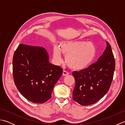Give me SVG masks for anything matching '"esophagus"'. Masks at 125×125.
Masks as SVG:
<instances>
[{
  "label": "esophagus",
  "instance_id": "esophagus-1",
  "mask_svg": "<svg viewBox=\"0 0 125 125\" xmlns=\"http://www.w3.org/2000/svg\"><path fill=\"white\" fill-rule=\"evenodd\" d=\"M69 73L68 72H67V71H65V70H63V76H67V75H69Z\"/></svg>",
  "mask_w": 125,
  "mask_h": 125
}]
</instances>
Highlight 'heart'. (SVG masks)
Returning <instances> with one entry per match:
<instances>
[{
    "mask_svg": "<svg viewBox=\"0 0 125 125\" xmlns=\"http://www.w3.org/2000/svg\"><path fill=\"white\" fill-rule=\"evenodd\" d=\"M61 53L65 55V62L73 70H82L91 64L97 54V48L92 42L71 40L62 42L60 48L53 49V57L57 62L62 61Z\"/></svg>",
    "mask_w": 125,
    "mask_h": 125,
    "instance_id": "b5f03b06",
    "label": "heart"
}]
</instances>
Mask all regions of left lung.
I'll return each instance as SVG.
<instances>
[{
	"mask_svg": "<svg viewBox=\"0 0 125 125\" xmlns=\"http://www.w3.org/2000/svg\"><path fill=\"white\" fill-rule=\"evenodd\" d=\"M97 61L88 68L72 73L75 79L73 99L82 106L92 105L110 89L115 70V60L110 43Z\"/></svg>",
	"mask_w": 125,
	"mask_h": 125,
	"instance_id": "1",
	"label": "left lung"
}]
</instances>
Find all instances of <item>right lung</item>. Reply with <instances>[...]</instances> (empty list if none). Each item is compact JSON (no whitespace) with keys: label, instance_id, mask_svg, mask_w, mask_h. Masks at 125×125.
<instances>
[{"label":"right lung","instance_id":"right-lung-1","mask_svg":"<svg viewBox=\"0 0 125 125\" xmlns=\"http://www.w3.org/2000/svg\"><path fill=\"white\" fill-rule=\"evenodd\" d=\"M63 69L49 62L43 47L20 44L13 57V76L16 87L23 97L42 104L52 96Z\"/></svg>","mask_w":125,"mask_h":125}]
</instances>
